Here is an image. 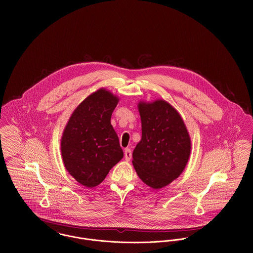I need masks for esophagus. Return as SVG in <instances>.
Masks as SVG:
<instances>
[{"instance_id": "34e87169", "label": "esophagus", "mask_w": 253, "mask_h": 253, "mask_svg": "<svg viewBox=\"0 0 253 253\" xmlns=\"http://www.w3.org/2000/svg\"><path fill=\"white\" fill-rule=\"evenodd\" d=\"M131 157H132L131 150H130V149H126V150H125V158H126V161H130Z\"/></svg>"}]
</instances>
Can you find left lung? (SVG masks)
<instances>
[{"label":"left lung","mask_w":253,"mask_h":253,"mask_svg":"<svg viewBox=\"0 0 253 253\" xmlns=\"http://www.w3.org/2000/svg\"><path fill=\"white\" fill-rule=\"evenodd\" d=\"M142 137L132 153V164L148 186L161 189L185 169L191 140L178 112L165 100L140 102Z\"/></svg>","instance_id":"8db88e82"}]
</instances>
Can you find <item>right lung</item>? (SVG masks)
Masks as SVG:
<instances>
[{
    "label": "right lung",
    "instance_id": "right-lung-1",
    "mask_svg": "<svg viewBox=\"0 0 253 253\" xmlns=\"http://www.w3.org/2000/svg\"><path fill=\"white\" fill-rule=\"evenodd\" d=\"M118 101L108 90H97L73 112L64 129L61 139L64 166L85 187L100 184L124 157L111 125V116Z\"/></svg>",
    "mask_w": 253,
    "mask_h": 253
}]
</instances>
